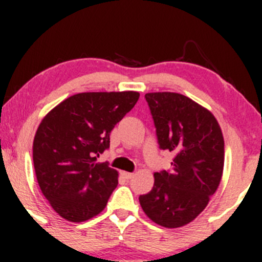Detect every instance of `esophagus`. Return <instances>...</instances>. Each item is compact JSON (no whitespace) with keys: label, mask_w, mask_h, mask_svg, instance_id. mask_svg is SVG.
Returning a JSON list of instances; mask_svg holds the SVG:
<instances>
[{"label":"esophagus","mask_w":262,"mask_h":262,"mask_svg":"<svg viewBox=\"0 0 262 262\" xmlns=\"http://www.w3.org/2000/svg\"><path fill=\"white\" fill-rule=\"evenodd\" d=\"M121 176H123L124 179H126V180H129V179L133 178V173H132V172H125V171H123V172H121Z\"/></svg>","instance_id":"34e87169"}]
</instances>
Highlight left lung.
<instances>
[{
	"instance_id": "obj_1",
	"label": "left lung",
	"mask_w": 262,
	"mask_h": 262,
	"mask_svg": "<svg viewBox=\"0 0 262 262\" xmlns=\"http://www.w3.org/2000/svg\"><path fill=\"white\" fill-rule=\"evenodd\" d=\"M146 100L161 149L173 153L172 170L155 172L139 203L150 221L179 228L194 221L222 180L224 139L208 109L176 92H149Z\"/></svg>"
}]
</instances>
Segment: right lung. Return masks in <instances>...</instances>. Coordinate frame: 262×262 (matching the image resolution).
<instances>
[{
    "mask_svg": "<svg viewBox=\"0 0 262 262\" xmlns=\"http://www.w3.org/2000/svg\"><path fill=\"white\" fill-rule=\"evenodd\" d=\"M138 99L136 91L76 94L39 124L33 143L36 180L62 218L84 222L106 207L118 172L95 161L109 148L113 128Z\"/></svg>",
    "mask_w": 262,
    "mask_h": 262,
    "instance_id": "add662e5",
    "label": "right lung"
}]
</instances>
